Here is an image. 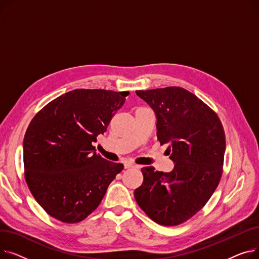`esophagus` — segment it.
Instances as JSON below:
<instances>
[{
  "label": "esophagus",
  "instance_id": "obj_1",
  "mask_svg": "<svg viewBox=\"0 0 259 259\" xmlns=\"http://www.w3.org/2000/svg\"><path fill=\"white\" fill-rule=\"evenodd\" d=\"M125 169H129V168H133V167H135V165L133 164V162H129V161H127V162H125Z\"/></svg>",
  "mask_w": 259,
  "mask_h": 259
}]
</instances>
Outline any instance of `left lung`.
I'll return each instance as SVG.
<instances>
[{"mask_svg":"<svg viewBox=\"0 0 259 259\" xmlns=\"http://www.w3.org/2000/svg\"><path fill=\"white\" fill-rule=\"evenodd\" d=\"M156 116V135L174 162L171 172L144 167L135 189L140 208L161 226H178L194 216L220 184L226 137L222 121L195 94L181 87L135 91Z\"/></svg>","mask_w":259,"mask_h":259,"instance_id":"8db88e82","label":"left lung"}]
</instances>
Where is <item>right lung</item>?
Masks as SVG:
<instances>
[{"mask_svg": "<svg viewBox=\"0 0 259 259\" xmlns=\"http://www.w3.org/2000/svg\"><path fill=\"white\" fill-rule=\"evenodd\" d=\"M129 91L75 89L48 103L26 130L25 180L47 214L76 224L99 207L124 165L109 161L92 145Z\"/></svg>", "mask_w": 259, "mask_h": 259, "instance_id": "1", "label": "right lung"}]
</instances>
